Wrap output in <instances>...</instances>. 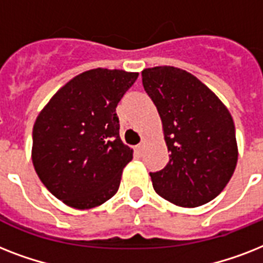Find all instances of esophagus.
<instances>
[{
	"label": "esophagus",
	"instance_id": "1",
	"mask_svg": "<svg viewBox=\"0 0 263 263\" xmlns=\"http://www.w3.org/2000/svg\"><path fill=\"white\" fill-rule=\"evenodd\" d=\"M143 150H144V143H139L138 146H136V153H138V154H142Z\"/></svg>",
	"mask_w": 263,
	"mask_h": 263
}]
</instances>
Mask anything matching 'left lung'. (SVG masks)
Returning <instances> with one entry per match:
<instances>
[{
	"instance_id": "8db88e82",
	"label": "left lung",
	"mask_w": 263,
	"mask_h": 263,
	"mask_svg": "<svg viewBox=\"0 0 263 263\" xmlns=\"http://www.w3.org/2000/svg\"><path fill=\"white\" fill-rule=\"evenodd\" d=\"M142 82L162 121L171 152L162 171L150 173L156 192L181 208L213 200L237 164L235 124L228 107L190 72L175 67L142 71Z\"/></svg>"
}]
</instances>
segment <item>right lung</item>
<instances>
[{"instance_id": "obj_1", "label": "right lung", "mask_w": 263, "mask_h": 263, "mask_svg": "<svg viewBox=\"0 0 263 263\" xmlns=\"http://www.w3.org/2000/svg\"><path fill=\"white\" fill-rule=\"evenodd\" d=\"M139 73L97 68L75 76L39 111L31 158L43 185L69 208L105 203L134 150L120 139L116 107Z\"/></svg>"}]
</instances>
